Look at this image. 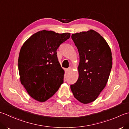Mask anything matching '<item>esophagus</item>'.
<instances>
[{"label":"esophagus","instance_id":"1","mask_svg":"<svg viewBox=\"0 0 129 129\" xmlns=\"http://www.w3.org/2000/svg\"><path fill=\"white\" fill-rule=\"evenodd\" d=\"M72 70V68H68V69H67V72L68 73H69L70 71H71Z\"/></svg>","mask_w":129,"mask_h":129}]
</instances>
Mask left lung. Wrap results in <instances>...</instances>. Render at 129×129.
Segmentation results:
<instances>
[{
    "label": "left lung",
    "instance_id": "8db88e82",
    "mask_svg": "<svg viewBox=\"0 0 129 129\" xmlns=\"http://www.w3.org/2000/svg\"><path fill=\"white\" fill-rule=\"evenodd\" d=\"M79 54V78L70 85L74 97L87 104L97 99L104 89L112 65L111 49L106 40L93 30L72 34Z\"/></svg>",
    "mask_w": 129,
    "mask_h": 129
}]
</instances>
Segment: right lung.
I'll return each mask as SVG.
<instances>
[{"label":"right lung","instance_id":"right-lung-1","mask_svg":"<svg viewBox=\"0 0 129 129\" xmlns=\"http://www.w3.org/2000/svg\"><path fill=\"white\" fill-rule=\"evenodd\" d=\"M70 37V33L42 30L23 45L18 63L20 80L34 99L46 101L64 82V71L58 61L56 50Z\"/></svg>","mask_w":129,"mask_h":129}]
</instances>
